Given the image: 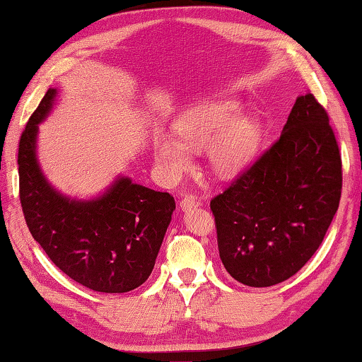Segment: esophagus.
Wrapping results in <instances>:
<instances>
[{"label": "esophagus", "instance_id": "34e87169", "mask_svg": "<svg viewBox=\"0 0 362 362\" xmlns=\"http://www.w3.org/2000/svg\"><path fill=\"white\" fill-rule=\"evenodd\" d=\"M198 206H201V199L194 198V196H192V194L183 196L180 201L182 211H188V209H192V207H198Z\"/></svg>", "mask_w": 362, "mask_h": 362}]
</instances>
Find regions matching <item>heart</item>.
<instances>
[{"label": "heart", "instance_id": "obj_1", "mask_svg": "<svg viewBox=\"0 0 362 362\" xmlns=\"http://www.w3.org/2000/svg\"><path fill=\"white\" fill-rule=\"evenodd\" d=\"M240 112V102L222 99L201 103L177 116L173 122L177 140L166 134L153 139V153L163 174L180 179L193 168L189 151L206 146L214 174L233 177L241 173L260 150L263 136L259 121Z\"/></svg>", "mask_w": 362, "mask_h": 362}]
</instances>
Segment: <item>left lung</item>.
I'll return each instance as SVG.
<instances>
[{
  "instance_id": "left-lung-1",
  "label": "left lung",
  "mask_w": 362,
  "mask_h": 362,
  "mask_svg": "<svg viewBox=\"0 0 362 362\" xmlns=\"http://www.w3.org/2000/svg\"><path fill=\"white\" fill-rule=\"evenodd\" d=\"M340 194L329 116L313 94L300 95L272 148L211 201L225 269L250 287L289 279L321 246Z\"/></svg>"
}]
</instances>
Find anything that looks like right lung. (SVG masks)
Masks as SVG:
<instances>
[{"label":"right lung","mask_w":362,"mask_h":362,"mask_svg":"<svg viewBox=\"0 0 362 362\" xmlns=\"http://www.w3.org/2000/svg\"><path fill=\"white\" fill-rule=\"evenodd\" d=\"M57 93L47 89L21 136L17 163L27 226L73 281L95 292H129L151 274L175 201L124 175L93 199L70 198L54 188L41 170L36 139Z\"/></svg>","instance_id":"1"}]
</instances>
